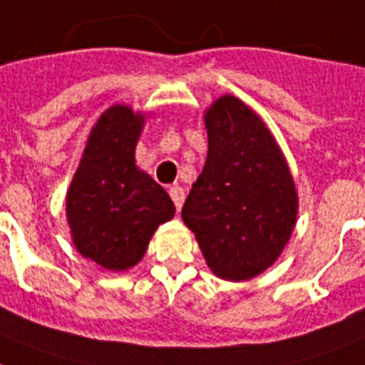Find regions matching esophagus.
<instances>
[{
  "mask_svg": "<svg viewBox=\"0 0 365 365\" xmlns=\"http://www.w3.org/2000/svg\"><path fill=\"white\" fill-rule=\"evenodd\" d=\"M170 198H173L174 206H176V210L180 212L183 206V198H185V192H183V189L180 187V185H174V187H170Z\"/></svg>",
  "mask_w": 365,
  "mask_h": 365,
  "instance_id": "1",
  "label": "esophagus"
}]
</instances>
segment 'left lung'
<instances>
[{"instance_id": "8db88e82", "label": "left lung", "mask_w": 365, "mask_h": 365, "mask_svg": "<svg viewBox=\"0 0 365 365\" xmlns=\"http://www.w3.org/2000/svg\"><path fill=\"white\" fill-rule=\"evenodd\" d=\"M204 121L208 157L183 204V223L217 277L251 279L274 264L294 229L292 174L264 121L236 97H219Z\"/></svg>"}]
</instances>
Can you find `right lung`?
Wrapping results in <instances>:
<instances>
[{"label": "right lung", "instance_id": "add662e5", "mask_svg": "<svg viewBox=\"0 0 365 365\" xmlns=\"http://www.w3.org/2000/svg\"><path fill=\"white\" fill-rule=\"evenodd\" d=\"M144 114L125 105L103 112L67 191V223L78 253L112 272L135 266L174 202L135 165Z\"/></svg>", "mask_w": 365, "mask_h": 365}]
</instances>
